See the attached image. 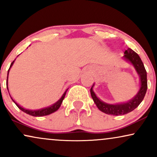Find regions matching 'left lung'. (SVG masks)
<instances>
[{"label": "left lung", "instance_id": "1", "mask_svg": "<svg viewBox=\"0 0 157 157\" xmlns=\"http://www.w3.org/2000/svg\"><path fill=\"white\" fill-rule=\"evenodd\" d=\"M123 59L127 63H130L134 67L137 74L139 76L140 81V89L138 93L135 95L131 100L127 102H120L116 104H109L103 102L96 95L93 91V86L94 84L92 85L90 90L91 96L93 99L94 103L100 111L103 112L108 115L113 116H121L128 113L132 111L138 106L140 105V102L144 100L145 94L147 91V73L145 69L144 65L141 60L140 57L136 52L128 48L125 50L124 55L123 56Z\"/></svg>", "mask_w": 157, "mask_h": 157}]
</instances>
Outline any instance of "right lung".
<instances>
[{"instance_id":"add662e5","label":"right lung","mask_w":157,"mask_h":157,"mask_svg":"<svg viewBox=\"0 0 157 157\" xmlns=\"http://www.w3.org/2000/svg\"><path fill=\"white\" fill-rule=\"evenodd\" d=\"M15 59L13 60L12 63H11V65H10V67H9V71H8V74H7V82H6V87H7V90L9 91V87H8V78H9V71H10L11 67H12L13 63H14ZM68 89H67L65 91V92H64L63 95L60 98V99L58 100L57 102H55V103L52 104L50 106H48V107H46V108H40V109H38V110H30V109H26V108H23L20 105H19L18 103H17L16 102L14 101V100H13V98H11V94H9V95H10L11 100H13V102H14L15 104H16L17 107H18L19 109L21 110V111H22L23 112H25V113L29 114V115L30 116H33V117H43V116H46V115H49V114H51L52 113H54V112L57 111L58 109H59V107H60L62 102H63V100H64V98H65V94H66V92Z\"/></svg>"}]
</instances>
